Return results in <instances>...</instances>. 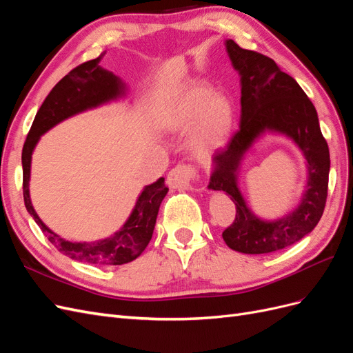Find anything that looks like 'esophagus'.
<instances>
[{
  "label": "esophagus",
  "mask_w": 353,
  "mask_h": 353,
  "mask_svg": "<svg viewBox=\"0 0 353 353\" xmlns=\"http://www.w3.org/2000/svg\"><path fill=\"white\" fill-rule=\"evenodd\" d=\"M193 169L188 166H183L178 165L176 168H174L170 170L168 175V184L170 188H188L193 190Z\"/></svg>",
  "instance_id": "esophagus-1"
}]
</instances>
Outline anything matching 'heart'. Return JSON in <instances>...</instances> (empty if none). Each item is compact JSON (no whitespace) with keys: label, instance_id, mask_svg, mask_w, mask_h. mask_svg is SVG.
<instances>
[{"label":"heart","instance_id":"1","mask_svg":"<svg viewBox=\"0 0 353 353\" xmlns=\"http://www.w3.org/2000/svg\"><path fill=\"white\" fill-rule=\"evenodd\" d=\"M170 131H188V152L197 159L208 157L227 144L236 112L223 94H213L208 85H193L170 101L160 116Z\"/></svg>","mask_w":353,"mask_h":353}]
</instances>
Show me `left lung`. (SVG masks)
Returning <instances> with one entry per match:
<instances>
[{
    "mask_svg": "<svg viewBox=\"0 0 353 353\" xmlns=\"http://www.w3.org/2000/svg\"><path fill=\"white\" fill-rule=\"evenodd\" d=\"M225 47L232 68L240 74L241 121L227 147L213 156L208 188L223 191L236 205V219L222 232L228 248L245 254L271 253L302 240L321 219L328 190L330 152L316 110L301 85L272 59L244 50L232 39L225 41ZM266 132L290 137L305 156L308 169L299 205L287 216L271 221L254 215L238 187L245 153Z\"/></svg>",
    "mask_w": 353,
    "mask_h": 353,
    "instance_id": "left-lung-1",
    "label": "left lung"
}]
</instances>
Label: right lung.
Here are the masks:
<instances>
[{"label": "right lung", "mask_w": 353, "mask_h": 353, "mask_svg": "<svg viewBox=\"0 0 353 353\" xmlns=\"http://www.w3.org/2000/svg\"><path fill=\"white\" fill-rule=\"evenodd\" d=\"M100 57L85 61L70 70L63 78L39 108L34 123L26 137L22 152L23 166V199L29 215L35 219L41 231L54 248L68 258L92 265H123L140 256L150 243L160 203L168 194L165 178L145 185L137 199L135 206L123 227L113 236L99 241H69L52 232L32 206L29 194L32 153L44 135L57 123L69 117L87 112L103 104L125 97L128 88L125 82L112 72L99 66Z\"/></svg>", "instance_id": "1"}]
</instances>
